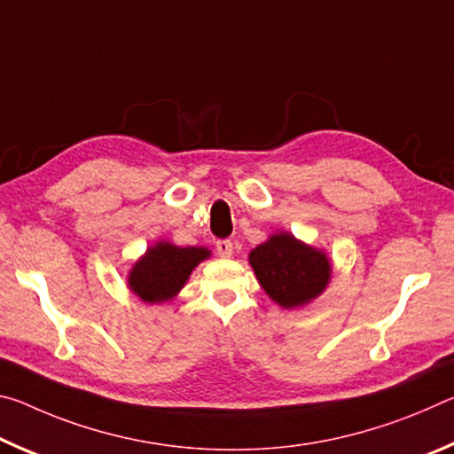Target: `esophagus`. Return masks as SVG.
<instances>
[{
    "instance_id": "obj_1",
    "label": "esophagus",
    "mask_w": 454,
    "mask_h": 454,
    "mask_svg": "<svg viewBox=\"0 0 454 454\" xmlns=\"http://www.w3.org/2000/svg\"><path fill=\"white\" fill-rule=\"evenodd\" d=\"M232 250H234V246H232V242H230V240H218L216 242V252H218L222 258L232 256Z\"/></svg>"
}]
</instances>
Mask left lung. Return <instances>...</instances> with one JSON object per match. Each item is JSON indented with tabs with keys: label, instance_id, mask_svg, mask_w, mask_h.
Returning <instances> with one entry per match:
<instances>
[{
	"label": "left lung",
	"instance_id": "left-lung-1",
	"mask_svg": "<svg viewBox=\"0 0 454 454\" xmlns=\"http://www.w3.org/2000/svg\"><path fill=\"white\" fill-rule=\"evenodd\" d=\"M260 286L282 309H298L325 292L333 266L325 252L288 232L272 234L250 252Z\"/></svg>",
	"mask_w": 454,
	"mask_h": 454
}]
</instances>
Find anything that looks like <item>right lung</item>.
<instances>
[{
    "label": "right lung",
    "mask_w": 454,
    "mask_h": 454,
    "mask_svg": "<svg viewBox=\"0 0 454 454\" xmlns=\"http://www.w3.org/2000/svg\"><path fill=\"white\" fill-rule=\"evenodd\" d=\"M208 256L210 250L200 246L182 248L166 240L156 242L132 266L128 274V286L144 302H168L184 288L192 270Z\"/></svg>",
    "instance_id": "right-lung-1"
}]
</instances>
